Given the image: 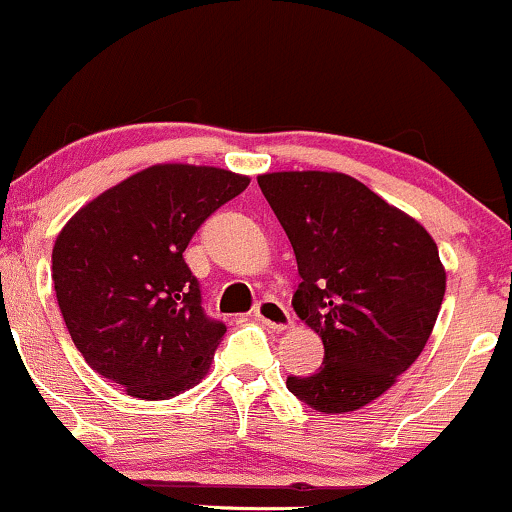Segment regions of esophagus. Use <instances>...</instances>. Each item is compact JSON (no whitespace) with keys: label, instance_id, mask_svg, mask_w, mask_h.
<instances>
[{"label":"esophagus","instance_id":"obj_1","mask_svg":"<svg viewBox=\"0 0 512 512\" xmlns=\"http://www.w3.org/2000/svg\"><path fill=\"white\" fill-rule=\"evenodd\" d=\"M252 315H255V319H260L264 326H269L272 331H281L291 324V315H288L286 305L279 303L276 298L260 300V303L255 305V310H252Z\"/></svg>","mask_w":512,"mask_h":512}]
</instances>
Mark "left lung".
Listing matches in <instances>:
<instances>
[{"label":"left lung","instance_id":"left-lung-1","mask_svg":"<svg viewBox=\"0 0 512 512\" xmlns=\"http://www.w3.org/2000/svg\"><path fill=\"white\" fill-rule=\"evenodd\" d=\"M257 183L293 245L295 312L324 343L322 367L288 377V391L326 415L360 410L427 346L446 293L439 248L346 174L279 171Z\"/></svg>","mask_w":512,"mask_h":512}]
</instances>
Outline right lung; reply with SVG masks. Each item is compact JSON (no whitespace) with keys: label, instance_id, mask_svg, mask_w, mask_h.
<instances>
[{"label":"right lung","instance_id":"add662e5","mask_svg":"<svg viewBox=\"0 0 512 512\" xmlns=\"http://www.w3.org/2000/svg\"><path fill=\"white\" fill-rule=\"evenodd\" d=\"M250 178L157 164L76 212L52 250L66 329L85 362L128 396L166 400L207 374L226 324L202 310L183 252Z\"/></svg>","mask_w":512,"mask_h":512}]
</instances>
